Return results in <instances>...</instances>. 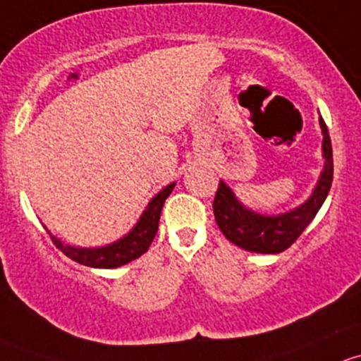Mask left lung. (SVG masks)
I'll use <instances>...</instances> for the list:
<instances>
[{"label":"left lung","mask_w":361,"mask_h":361,"mask_svg":"<svg viewBox=\"0 0 361 361\" xmlns=\"http://www.w3.org/2000/svg\"><path fill=\"white\" fill-rule=\"evenodd\" d=\"M319 126L323 132L325 169H323L322 177H319L311 198L295 210L276 215V217L254 214L252 210L241 207V203L238 202L231 189L224 182H219L214 198L215 222L222 235L231 243L248 252H257V254H280V252L287 250L293 241L302 235L304 229L313 221L319 207L325 202L334 177L332 142H330L329 128L322 118H319Z\"/></svg>","instance_id":"obj_1"}]
</instances>
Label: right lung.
I'll return each instance as SVG.
<instances>
[{
	"instance_id": "1",
	"label": "right lung",
	"mask_w": 361,
	"mask_h": 361,
	"mask_svg": "<svg viewBox=\"0 0 361 361\" xmlns=\"http://www.w3.org/2000/svg\"><path fill=\"white\" fill-rule=\"evenodd\" d=\"M173 185H176V182L166 185L163 191H159L158 195L151 200L149 205H147L146 212L142 214L140 221L137 222L135 228H133L123 240L116 241V243L107 245V247L102 248H76L69 247V245H62V241H59L55 236H51V241H54V245L62 252V254H66L69 259H73V261L83 264V266L107 267V269H109V267L123 266V264L140 257L142 254H146L149 245L153 243L156 231H158L163 203H165V200L170 196Z\"/></svg>"
}]
</instances>
